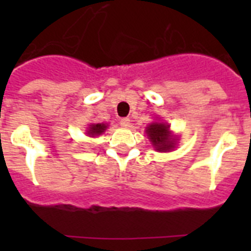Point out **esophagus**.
Instances as JSON below:
<instances>
[{
	"instance_id": "esophagus-1",
	"label": "esophagus",
	"mask_w": 251,
	"mask_h": 251,
	"mask_svg": "<svg viewBox=\"0 0 251 251\" xmlns=\"http://www.w3.org/2000/svg\"><path fill=\"white\" fill-rule=\"evenodd\" d=\"M130 119L129 118H122L121 119V126L122 127H129Z\"/></svg>"
}]
</instances>
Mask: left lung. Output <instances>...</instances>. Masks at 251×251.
Listing matches in <instances>:
<instances>
[{"instance_id": "8db88e82", "label": "left lung", "mask_w": 251, "mask_h": 251, "mask_svg": "<svg viewBox=\"0 0 251 251\" xmlns=\"http://www.w3.org/2000/svg\"><path fill=\"white\" fill-rule=\"evenodd\" d=\"M146 133L151 139L152 145L158 151H170L175 147V141L170 137V126L165 123H152L147 127Z\"/></svg>"}]
</instances>
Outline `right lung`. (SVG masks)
<instances>
[{
  "label": "right lung",
  "instance_id": "1",
  "mask_svg": "<svg viewBox=\"0 0 251 251\" xmlns=\"http://www.w3.org/2000/svg\"><path fill=\"white\" fill-rule=\"evenodd\" d=\"M105 129H106L105 124H92V126L89 127V130H88V134H89L90 137L98 136V134L103 133Z\"/></svg>",
  "mask_w": 251,
  "mask_h": 251
}]
</instances>
